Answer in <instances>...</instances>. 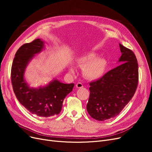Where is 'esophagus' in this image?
Segmentation results:
<instances>
[{
    "mask_svg": "<svg viewBox=\"0 0 152 152\" xmlns=\"http://www.w3.org/2000/svg\"><path fill=\"white\" fill-rule=\"evenodd\" d=\"M76 87H77V88H82V87H83V84H82V83H80V82H79V83H77L76 84Z\"/></svg>",
    "mask_w": 152,
    "mask_h": 152,
    "instance_id": "esophagus-1",
    "label": "esophagus"
}]
</instances>
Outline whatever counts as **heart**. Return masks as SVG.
<instances>
[{"mask_svg":"<svg viewBox=\"0 0 152 152\" xmlns=\"http://www.w3.org/2000/svg\"><path fill=\"white\" fill-rule=\"evenodd\" d=\"M77 62L81 67L86 66L84 69L86 77L91 79H97L102 77L107 67V61L104 58H98L95 53H89L80 56ZM71 71L74 72V68H71Z\"/></svg>","mask_w":152,"mask_h":152,"instance_id":"heart-1","label":"heart"}]
</instances>
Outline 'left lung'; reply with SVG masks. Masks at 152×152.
Listing matches in <instances>:
<instances>
[{
  "instance_id": "left-lung-1",
  "label": "left lung",
  "mask_w": 152,
  "mask_h": 152,
  "mask_svg": "<svg viewBox=\"0 0 152 152\" xmlns=\"http://www.w3.org/2000/svg\"><path fill=\"white\" fill-rule=\"evenodd\" d=\"M121 64L99 79L89 83L87 110L90 116L103 121L117 116L130 102L138 84V64L132 50L119 44Z\"/></svg>"
}]
</instances>
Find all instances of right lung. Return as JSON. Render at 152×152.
I'll use <instances>...</instances> for the list:
<instances>
[{"label":"right lung","instance_id":"obj_1","mask_svg":"<svg viewBox=\"0 0 152 152\" xmlns=\"http://www.w3.org/2000/svg\"><path fill=\"white\" fill-rule=\"evenodd\" d=\"M44 42L37 39L18 49L11 67V83L18 100L33 115L41 117L56 115L60 113L63 102L72 91L74 84H63L54 79L44 87L31 88L24 79L25 71L34 55L44 49Z\"/></svg>","mask_w":152,"mask_h":152}]
</instances>
